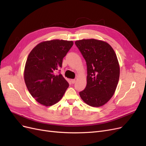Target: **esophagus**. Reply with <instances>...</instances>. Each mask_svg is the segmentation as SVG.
I'll return each instance as SVG.
<instances>
[{"mask_svg": "<svg viewBox=\"0 0 146 146\" xmlns=\"http://www.w3.org/2000/svg\"><path fill=\"white\" fill-rule=\"evenodd\" d=\"M75 82H76V79H72V80H71V83L74 84Z\"/></svg>", "mask_w": 146, "mask_h": 146, "instance_id": "34e87169", "label": "esophagus"}]
</instances>
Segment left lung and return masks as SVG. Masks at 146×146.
Here are the masks:
<instances>
[{
  "mask_svg": "<svg viewBox=\"0 0 146 146\" xmlns=\"http://www.w3.org/2000/svg\"><path fill=\"white\" fill-rule=\"evenodd\" d=\"M87 65L86 86L81 99L93 107L107 104L115 92L120 67L115 52L107 42L96 39L75 42Z\"/></svg>",
  "mask_w": 146,
  "mask_h": 146,
  "instance_id": "obj_1",
  "label": "left lung"
}]
</instances>
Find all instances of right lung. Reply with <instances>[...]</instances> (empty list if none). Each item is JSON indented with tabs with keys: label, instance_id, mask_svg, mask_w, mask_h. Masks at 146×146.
Returning <instances> with one entry per match:
<instances>
[{
	"label": "right lung",
	"instance_id": "add662e5",
	"mask_svg": "<svg viewBox=\"0 0 146 146\" xmlns=\"http://www.w3.org/2000/svg\"><path fill=\"white\" fill-rule=\"evenodd\" d=\"M72 41L53 39L39 43L30 52L24 77L26 86L38 103L54 105L63 98L69 83L61 74L55 72L62 66L63 59L73 46Z\"/></svg>",
	"mask_w": 146,
	"mask_h": 146
}]
</instances>
